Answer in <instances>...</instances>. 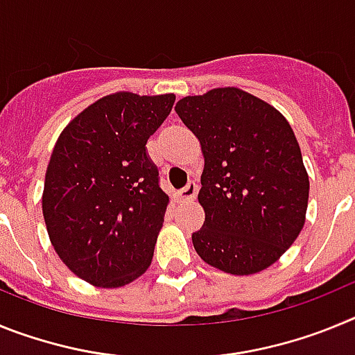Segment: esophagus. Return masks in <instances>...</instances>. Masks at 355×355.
<instances>
[{"label":"esophagus","mask_w":355,"mask_h":355,"mask_svg":"<svg viewBox=\"0 0 355 355\" xmlns=\"http://www.w3.org/2000/svg\"><path fill=\"white\" fill-rule=\"evenodd\" d=\"M197 192H199V184L196 181H190L183 190H180V199L193 200L197 197Z\"/></svg>","instance_id":"obj_1"}]
</instances>
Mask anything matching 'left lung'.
<instances>
[{"instance_id": "1", "label": "left lung", "mask_w": 355, "mask_h": 355, "mask_svg": "<svg viewBox=\"0 0 355 355\" xmlns=\"http://www.w3.org/2000/svg\"><path fill=\"white\" fill-rule=\"evenodd\" d=\"M175 114L205 156L199 202L206 218L192 234L197 254L225 274L265 270L306 222L309 175L290 122L236 87L183 97Z\"/></svg>"}]
</instances>
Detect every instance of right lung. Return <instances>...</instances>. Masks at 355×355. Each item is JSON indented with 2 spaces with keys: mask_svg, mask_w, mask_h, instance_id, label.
<instances>
[{
  "mask_svg": "<svg viewBox=\"0 0 355 355\" xmlns=\"http://www.w3.org/2000/svg\"><path fill=\"white\" fill-rule=\"evenodd\" d=\"M174 101V94H110L56 140L44 181V222L58 258L92 286H126L153 261L168 196L146 144Z\"/></svg>",
  "mask_w": 355,
  "mask_h": 355,
  "instance_id": "right-lung-1",
  "label": "right lung"
}]
</instances>
